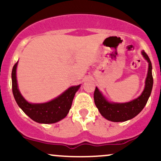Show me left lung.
<instances>
[{
    "label": "left lung",
    "mask_w": 161,
    "mask_h": 161,
    "mask_svg": "<svg viewBox=\"0 0 161 161\" xmlns=\"http://www.w3.org/2000/svg\"><path fill=\"white\" fill-rule=\"evenodd\" d=\"M142 54L148 63V70L145 79V88L141 95L138 96L137 98L125 103L110 102L99 91L98 88L97 87L95 88L94 93L95 104L100 114L108 120L124 122L132 119L143 110L147 104L153 87L152 65L147 53L142 51Z\"/></svg>",
    "instance_id": "obj_1"
}]
</instances>
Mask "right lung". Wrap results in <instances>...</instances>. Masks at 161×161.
<instances>
[{
  "mask_svg": "<svg viewBox=\"0 0 161 161\" xmlns=\"http://www.w3.org/2000/svg\"><path fill=\"white\" fill-rule=\"evenodd\" d=\"M18 62L12 70V89L14 98L18 106L32 120L38 123H54L65 118L71 108L75 94L80 88V85L69 87L56 98L46 103H29L23 97L18 88L16 79V67Z\"/></svg>",
  "mask_w": 161,
  "mask_h": 161,
  "instance_id": "obj_1",
  "label": "right lung"
}]
</instances>
